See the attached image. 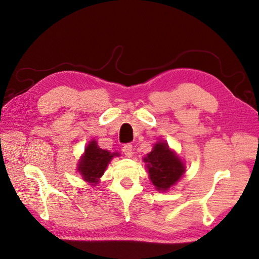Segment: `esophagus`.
Returning a JSON list of instances; mask_svg holds the SVG:
<instances>
[{"label": "esophagus", "instance_id": "34e87169", "mask_svg": "<svg viewBox=\"0 0 259 259\" xmlns=\"http://www.w3.org/2000/svg\"><path fill=\"white\" fill-rule=\"evenodd\" d=\"M122 151H123V153H124V155H125L126 157H131V156H133V153H134L133 145L125 144V145L122 147Z\"/></svg>", "mask_w": 259, "mask_h": 259}]
</instances>
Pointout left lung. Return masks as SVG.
<instances>
[{"label":"left lung","instance_id":"8db88e82","mask_svg":"<svg viewBox=\"0 0 259 259\" xmlns=\"http://www.w3.org/2000/svg\"><path fill=\"white\" fill-rule=\"evenodd\" d=\"M144 161L147 162L149 177L158 190H168L185 172L184 163L164 142L156 144Z\"/></svg>","mask_w":259,"mask_h":259}]
</instances>
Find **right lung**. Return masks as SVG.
<instances>
[{
  "mask_svg": "<svg viewBox=\"0 0 259 259\" xmlns=\"http://www.w3.org/2000/svg\"><path fill=\"white\" fill-rule=\"evenodd\" d=\"M118 153H110L107 150L99 148L96 141H91L85 148L84 156L81 158L78 170L82 177L88 183L97 184L99 178L103 175L109 161Z\"/></svg>",
  "mask_w": 259,
  "mask_h": 259,
  "instance_id": "add662e5",
  "label": "right lung"
}]
</instances>
